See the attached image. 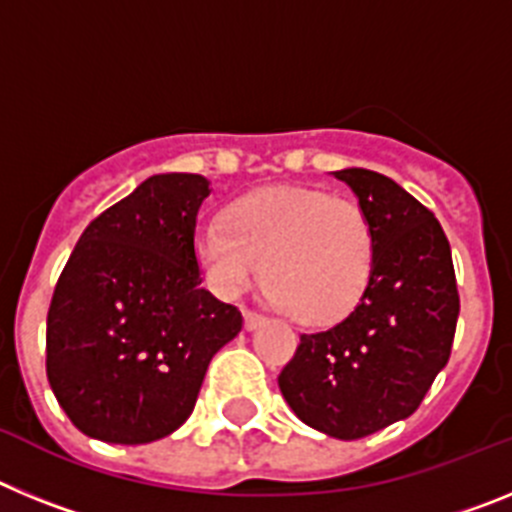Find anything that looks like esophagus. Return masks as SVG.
I'll use <instances>...</instances> for the list:
<instances>
[{"label": "esophagus", "instance_id": "obj_1", "mask_svg": "<svg viewBox=\"0 0 512 512\" xmlns=\"http://www.w3.org/2000/svg\"><path fill=\"white\" fill-rule=\"evenodd\" d=\"M266 318L261 315V312H253V310H243V325H246V330H256L259 325H264Z\"/></svg>", "mask_w": 512, "mask_h": 512}]
</instances>
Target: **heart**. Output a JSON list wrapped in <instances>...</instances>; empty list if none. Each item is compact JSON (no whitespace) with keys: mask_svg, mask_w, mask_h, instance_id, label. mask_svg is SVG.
Listing matches in <instances>:
<instances>
[{"mask_svg":"<svg viewBox=\"0 0 512 512\" xmlns=\"http://www.w3.org/2000/svg\"><path fill=\"white\" fill-rule=\"evenodd\" d=\"M194 259L217 295H241L261 271L266 297L289 318L328 325L364 297L377 238L372 217L351 197L310 187L264 189L235 200L223 223L202 225Z\"/></svg>","mask_w":512,"mask_h":512,"instance_id":"heart-1","label":"heart"}]
</instances>
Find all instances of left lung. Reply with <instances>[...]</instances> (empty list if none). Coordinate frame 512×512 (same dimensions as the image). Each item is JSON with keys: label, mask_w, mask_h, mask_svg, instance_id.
Listing matches in <instances>:
<instances>
[{"label": "left lung", "mask_w": 512, "mask_h": 512, "mask_svg": "<svg viewBox=\"0 0 512 512\" xmlns=\"http://www.w3.org/2000/svg\"><path fill=\"white\" fill-rule=\"evenodd\" d=\"M372 217V282L341 323L302 333L279 390L302 423L354 441L405 420L451 356L459 318L449 238L390 176L336 171Z\"/></svg>", "instance_id": "1"}]
</instances>
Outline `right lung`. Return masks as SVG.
<instances>
[{"mask_svg":"<svg viewBox=\"0 0 512 512\" xmlns=\"http://www.w3.org/2000/svg\"><path fill=\"white\" fill-rule=\"evenodd\" d=\"M200 174H156L94 217L48 310L45 372L63 413L107 443H151L192 415L212 356L243 328L202 289Z\"/></svg>","mask_w":512,"mask_h":512,"instance_id":"right-lung-1","label":"right lung"}]
</instances>
